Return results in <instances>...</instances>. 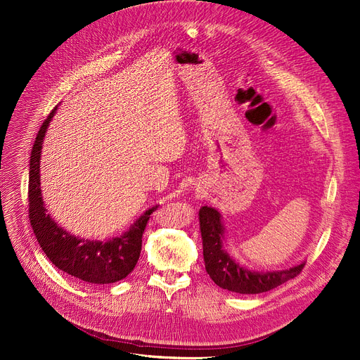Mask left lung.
<instances>
[{
    "instance_id": "left-lung-1",
    "label": "left lung",
    "mask_w": 360,
    "mask_h": 360,
    "mask_svg": "<svg viewBox=\"0 0 360 360\" xmlns=\"http://www.w3.org/2000/svg\"><path fill=\"white\" fill-rule=\"evenodd\" d=\"M200 229L205 270L221 289L242 295L269 292L299 276L305 267V262H300L289 270L258 273L239 266L223 250L224 229L220 214L213 207L204 205L200 209Z\"/></svg>"
}]
</instances>
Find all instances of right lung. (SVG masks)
Segmentation results:
<instances>
[{
	"instance_id": "add662e5",
	"label": "right lung",
	"mask_w": 360,
	"mask_h": 360,
	"mask_svg": "<svg viewBox=\"0 0 360 360\" xmlns=\"http://www.w3.org/2000/svg\"><path fill=\"white\" fill-rule=\"evenodd\" d=\"M55 110L56 106L39 128L30 153L29 220L33 233L56 269L91 285H109L120 281L134 270L141 252L144 229L150 214L158 209V205L148 209L121 238H113L108 242L79 239L58 228L46 214L39 178L42 141Z\"/></svg>"
}]
</instances>
